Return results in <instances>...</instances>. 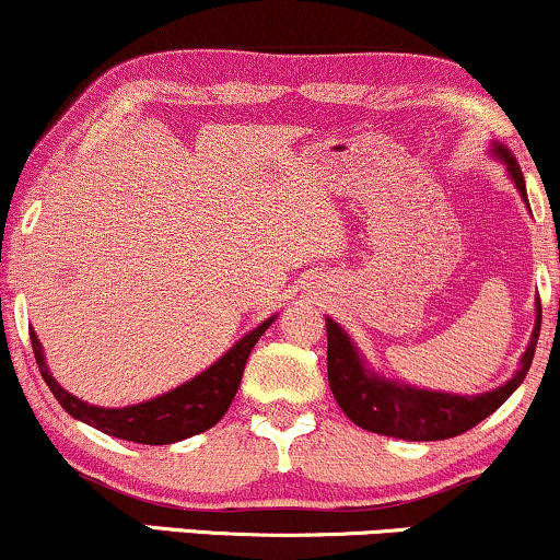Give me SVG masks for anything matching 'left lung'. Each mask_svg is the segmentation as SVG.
<instances>
[{"label": "left lung", "mask_w": 560, "mask_h": 560, "mask_svg": "<svg viewBox=\"0 0 560 560\" xmlns=\"http://www.w3.org/2000/svg\"><path fill=\"white\" fill-rule=\"evenodd\" d=\"M492 155L503 160L508 176L516 184L518 195L526 202L524 173L518 168L516 158L498 141H492ZM539 318H542V311L537 307L535 331H532L529 347H526L522 361H518L513 378H508L503 387L474 397L419 389L410 387V384L395 382V378L374 374L371 369H365L363 355L352 345V339L347 337L342 326L337 320L326 318V339H329L326 369H329V387L334 392V400L345 410L347 419L358 423L361 429H369V432L410 442H434L458 436L494 413L516 392L518 384L524 382L532 358H535Z\"/></svg>", "instance_id": "1"}]
</instances>
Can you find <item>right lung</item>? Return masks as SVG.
I'll return each mask as SVG.
<instances>
[{
    "instance_id": "1",
    "label": "right lung",
    "mask_w": 560,
    "mask_h": 560,
    "mask_svg": "<svg viewBox=\"0 0 560 560\" xmlns=\"http://www.w3.org/2000/svg\"><path fill=\"white\" fill-rule=\"evenodd\" d=\"M273 318L276 316L262 320L249 334H244L226 355L218 358L208 371L189 378L182 387L152 397L147 402L126 405V408H100V405H89L73 397L49 374L42 342H38L34 331H31V345H34V355L44 382L52 389L57 402L73 419L89 423V427L100 429V432L110 436H118V440L139 442V445H171V442H182L186 436H195L205 432V429L215 427L226 416L229 405L234 400L236 389H240L249 352L258 345V339L266 334L268 326L273 324Z\"/></svg>"
}]
</instances>
